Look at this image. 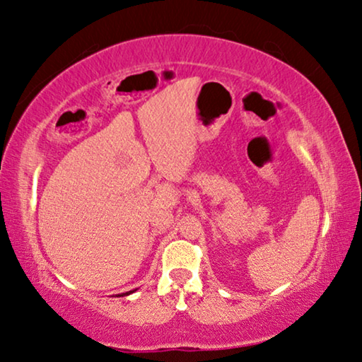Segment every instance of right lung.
Wrapping results in <instances>:
<instances>
[{"instance_id": "obj_1", "label": "right lung", "mask_w": 362, "mask_h": 362, "mask_svg": "<svg viewBox=\"0 0 362 362\" xmlns=\"http://www.w3.org/2000/svg\"><path fill=\"white\" fill-rule=\"evenodd\" d=\"M133 293V291H128V293H123V294H125V296H128V294H132Z\"/></svg>"}]
</instances>
